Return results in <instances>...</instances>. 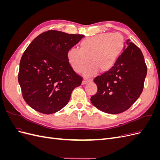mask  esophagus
<instances>
[{"mask_svg":"<svg viewBox=\"0 0 160 160\" xmlns=\"http://www.w3.org/2000/svg\"><path fill=\"white\" fill-rule=\"evenodd\" d=\"M92 81V79H83V84H85V83H89V82H90V81Z\"/></svg>","mask_w":160,"mask_h":160,"instance_id":"esophagus-1","label":"esophagus"}]
</instances>
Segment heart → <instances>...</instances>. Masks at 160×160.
<instances>
[{
	"mask_svg": "<svg viewBox=\"0 0 160 160\" xmlns=\"http://www.w3.org/2000/svg\"><path fill=\"white\" fill-rule=\"evenodd\" d=\"M124 45L123 36L118 32H105L86 38L81 42L80 49L72 47L67 52L72 68L80 73L90 64L85 75L91 76L97 69L101 72L114 66Z\"/></svg>",
	"mask_w": 160,
	"mask_h": 160,
	"instance_id": "heart-1",
	"label": "heart"
}]
</instances>
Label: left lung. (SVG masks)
<instances>
[{
	"label": "left lung",
	"mask_w": 160,
	"mask_h": 160,
	"mask_svg": "<svg viewBox=\"0 0 160 160\" xmlns=\"http://www.w3.org/2000/svg\"><path fill=\"white\" fill-rule=\"evenodd\" d=\"M146 75L147 66L142 51L127 40L114 66L94 79L98 91L91 96V103L107 113L123 112L142 93Z\"/></svg>",
	"instance_id": "1"
}]
</instances>
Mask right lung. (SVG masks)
<instances>
[{"label":"right lung","mask_w":160,"mask_h":160,"mask_svg":"<svg viewBox=\"0 0 160 160\" xmlns=\"http://www.w3.org/2000/svg\"><path fill=\"white\" fill-rule=\"evenodd\" d=\"M84 37L49 30L28 46L20 61L18 81L23 99L33 109L52 114L68 103L83 77L72 69L67 52Z\"/></svg>","instance_id":"right-lung-1"}]
</instances>
